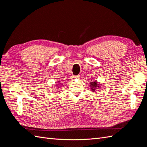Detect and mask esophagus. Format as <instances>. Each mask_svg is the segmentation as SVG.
<instances>
[{"label": "esophagus", "instance_id": "34e87169", "mask_svg": "<svg viewBox=\"0 0 147 147\" xmlns=\"http://www.w3.org/2000/svg\"><path fill=\"white\" fill-rule=\"evenodd\" d=\"M79 78L78 75H77V76H73V78Z\"/></svg>", "mask_w": 147, "mask_h": 147}]
</instances>
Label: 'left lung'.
I'll return each mask as SVG.
<instances>
[{
    "instance_id": "left-lung-1",
    "label": "left lung",
    "mask_w": 147,
    "mask_h": 147,
    "mask_svg": "<svg viewBox=\"0 0 147 147\" xmlns=\"http://www.w3.org/2000/svg\"><path fill=\"white\" fill-rule=\"evenodd\" d=\"M90 86H91V90L92 91H95L96 88H97V87H99L100 86H99V84H98V83H97L96 81V82H91Z\"/></svg>"
}]
</instances>
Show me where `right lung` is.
<instances>
[{"instance_id": "1", "label": "right lung", "mask_w": 147, "mask_h": 147, "mask_svg": "<svg viewBox=\"0 0 147 147\" xmlns=\"http://www.w3.org/2000/svg\"><path fill=\"white\" fill-rule=\"evenodd\" d=\"M61 84V83H59V84Z\"/></svg>"}]
</instances>
